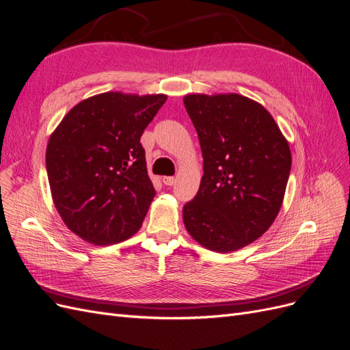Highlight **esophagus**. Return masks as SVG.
<instances>
[{"mask_svg":"<svg viewBox=\"0 0 350 350\" xmlns=\"http://www.w3.org/2000/svg\"><path fill=\"white\" fill-rule=\"evenodd\" d=\"M162 183H163L165 185H167V187H172V185H175L176 179H175L174 176H163V178H162Z\"/></svg>","mask_w":350,"mask_h":350,"instance_id":"esophagus-1","label":"esophagus"}]
</instances>
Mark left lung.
<instances>
[{
    "label": "left lung",
    "mask_w": 350,
    "mask_h": 350,
    "mask_svg": "<svg viewBox=\"0 0 350 350\" xmlns=\"http://www.w3.org/2000/svg\"><path fill=\"white\" fill-rule=\"evenodd\" d=\"M184 105L204 171L183 210L185 229L207 250H241L279 215L292 165L289 143L270 112L242 94L191 93Z\"/></svg>",
    "instance_id": "1"
}]
</instances>
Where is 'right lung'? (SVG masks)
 Instances as JSON below:
<instances>
[{"mask_svg": "<svg viewBox=\"0 0 350 350\" xmlns=\"http://www.w3.org/2000/svg\"><path fill=\"white\" fill-rule=\"evenodd\" d=\"M166 94L107 92L71 108L51 134L46 172L67 228L94 245L131 238L154 197L140 137Z\"/></svg>", "mask_w": 350, "mask_h": 350, "instance_id": "add662e5", "label": "right lung"}]
</instances>
